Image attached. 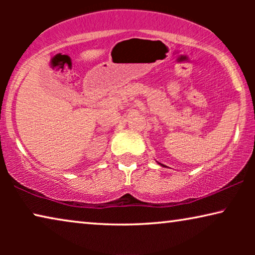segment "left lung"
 <instances>
[{
    "label": "left lung",
    "instance_id": "8db88e82",
    "mask_svg": "<svg viewBox=\"0 0 255 255\" xmlns=\"http://www.w3.org/2000/svg\"><path fill=\"white\" fill-rule=\"evenodd\" d=\"M160 165H161L162 167H165V165H162V163H160Z\"/></svg>",
    "mask_w": 255,
    "mask_h": 255
}]
</instances>
